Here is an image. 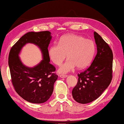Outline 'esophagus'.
<instances>
[{
  "mask_svg": "<svg viewBox=\"0 0 124 124\" xmlns=\"http://www.w3.org/2000/svg\"><path fill=\"white\" fill-rule=\"evenodd\" d=\"M59 76L62 78H66L67 76H68V75H62H62H60Z\"/></svg>",
  "mask_w": 124,
  "mask_h": 124,
  "instance_id": "1",
  "label": "esophagus"
}]
</instances>
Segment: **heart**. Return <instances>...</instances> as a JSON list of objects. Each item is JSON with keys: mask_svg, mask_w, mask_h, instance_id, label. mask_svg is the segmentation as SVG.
<instances>
[{"mask_svg": "<svg viewBox=\"0 0 124 124\" xmlns=\"http://www.w3.org/2000/svg\"><path fill=\"white\" fill-rule=\"evenodd\" d=\"M49 55L55 64L60 65L62 62L69 58L59 69L61 73H66L76 66L84 69L92 62L96 53V45L92 40L87 39L76 34H66L54 43L49 49Z\"/></svg>", "mask_w": 124, "mask_h": 124, "instance_id": "obj_1", "label": "heart"}]
</instances>
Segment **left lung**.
<instances>
[{"label": "left lung", "instance_id": "left-lung-1", "mask_svg": "<svg viewBox=\"0 0 124 124\" xmlns=\"http://www.w3.org/2000/svg\"><path fill=\"white\" fill-rule=\"evenodd\" d=\"M97 53L90 66L78 74L72 94L77 102L86 104L96 100L110 85L113 78L112 50L100 35L94 32Z\"/></svg>", "mask_w": 124, "mask_h": 124}]
</instances>
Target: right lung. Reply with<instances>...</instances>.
Masks as SVG:
<instances>
[{"instance_id": "obj_1", "label": "right lung", "mask_w": 124, "mask_h": 124, "mask_svg": "<svg viewBox=\"0 0 124 124\" xmlns=\"http://www.w3.org/2000/svg\"><path fill=\"white\" fill-rule=\"evenodd\" d=\"M52 36L49 31L29 32L24 34L12 46L8 58L11 82L18 94L27 102L43 103L52 94L54 84L58 76L56 69L50 64L48 47ZM38 46L44 59L34 68H28L22 63L18 56L21 49L26 43Z\"/></svg>"}]
</instances>
